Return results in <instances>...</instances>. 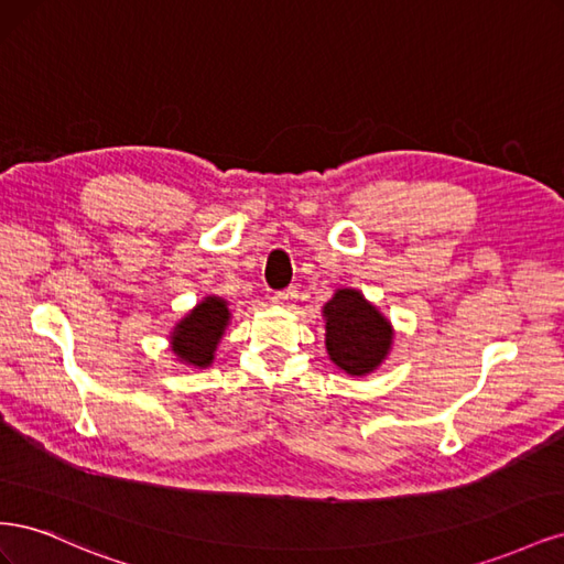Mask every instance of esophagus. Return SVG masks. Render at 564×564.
I'll list each match as a JSON object with an SVG mask.
<instances>
[{
    "label": "esophagus",
    "mask_w": 564,
    "mask_h": 564,
    "mask_svg": "<svg viewBox=\"0 0 564 564\" xmlns=\"http://www.w3.org/2000/svg\"><path fill=\"white\" fill-rule=\"evenodd\" d=\"M294 292H278V294H272V303L275 305H292L294 303Z\"/></svg>",
    "instance_id": "esophagus-1"
}]
</instances>
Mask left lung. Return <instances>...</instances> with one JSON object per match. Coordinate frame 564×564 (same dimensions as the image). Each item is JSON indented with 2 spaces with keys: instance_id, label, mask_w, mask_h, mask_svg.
Instances as JSON below:
<instances>
[{
  "instance_id": "8db88e82",
  "label": "left lung",
  "mask_w": 564,
  "mask_h": 564,
  "mask_svg": "<svg viewBox=\"0 0 564 564\" xmlns=\"http://www.w3.org/2000/svg\"><path fill=\"white\" fill-rule=\"evenodd\" d=\"M322 319L329 360L350 377H367L388 360L395 329L360 289L338 286L322 305Z\"/></svg>"
}]
</instances>
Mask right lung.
Here are the masks:
<instances>
[{
    "label": "right lung",
    "mask_w": 564,
    "mask_h": 564,
    "mask_svg": "<svg viewBox=\"0 0 564 564\" xmlns=\"http://www.w3.org/2000/svg\"><path fill=\"white\" fill-rule=\"evenodd\" d=\"M230 319V303L224 296L207 294L169 332V348H172L178 362L195 369H207L216 360V348Z\"/></svg>",
    "instance_id": "add662e5"
}]
</instances>
